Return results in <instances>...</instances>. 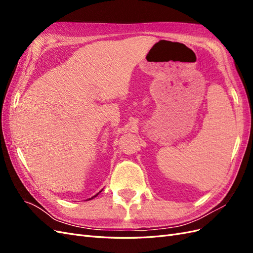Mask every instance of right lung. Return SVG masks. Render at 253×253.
Masks as SVG:
<instances>
[{"label":"right lung","instance_id":"add662e5","mask_svg":"<svg viewBox=\"0 0 253 253\" xmlns=\"http://www.w3.org/2000/svg\"><path fill=\"white\" fill-rule=\"evenodd\" d=\"M101 191H102V190H101ZM101 191H100V192H101ZM100 192H99V193H100ZM99 193H97V194H96V195H94L93 197H90V198H88V200H93V198H94V197H96V196H97V195H98Z\"/></svg>","mask_w":253,"mask_h":253}]
</instances>
